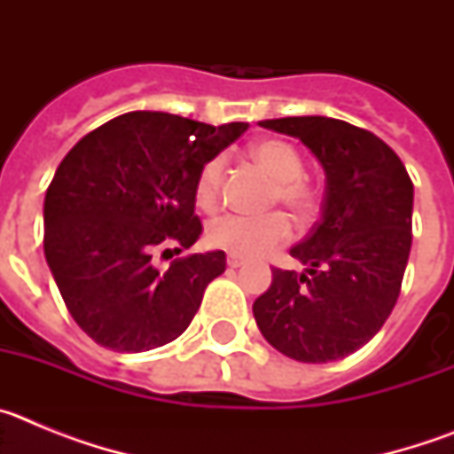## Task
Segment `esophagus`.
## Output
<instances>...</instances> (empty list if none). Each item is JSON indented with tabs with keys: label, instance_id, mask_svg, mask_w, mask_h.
<instances>
[{
	"label": "esophagus",
	"instance_id": "34e87169",
	"mask_svg": "<svg viewBox=\"0 0 454 454\" xmlns=\"http://www.w3.org/2000/svg\"><path fill=\"white\" fill-rule=\"evenodd\" d=\"M227 266H230V268L243 266V256H239V254H227Z\"/></svg>",
	"mask_w": 454,
	"mask_h": 454
}]
</instances>
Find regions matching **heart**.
Here are the masks:
<instances>
[{"instance_id": "heart-1", "label": "heart", "mask_w": 454, "mask_h": 454, "mask_svg": "<svg viewBox=\"0 0 454 454\" xmlns=\"http://www.w3.org/2000/svg\"><path fill=\"white\" fill-rule=\"evenodd\" d=\"M252 156L262 163L272 177L270 202L284 204L293 215L309 218L316 211V192L304 182V163L298 150L286 140H262L252 147ZM224 159L214 156L208 159L195 179V200L200 207L211 208L218 202L220 184H223ZM208 243L220 250H227L239 256H263L277 250L291 239V223L284 214H268L262 218H246V215H220L207 230Z\"/></svg>"}]
</instances>
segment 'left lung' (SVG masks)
Listing matches in <instances>:
<instances>
[{
	"label": "left lung",
	"instance_id": "8db88e82",
	"mask_svg": "<svg viewBox=\"0 0 454 454\" xmlns=\"http://www.w3.org/2000/svg\"><path fill=\"white\" fill-rule=\"evenodd\" d=\"M300 138L325 170L323 215L291 247L304 272L272 268L252 311L275 350L304 364L352 355L382 330L411 250L414 184L400 156L366 129L325 115L262 120Z\"/></svg>",
	"mask_w": 454,
	"mask_h": 454
}]
</instances>
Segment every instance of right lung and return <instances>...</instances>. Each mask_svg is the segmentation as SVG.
<instances>
[{"label":"right lung","mask_w":454,"mask_h":454,"mask_svg":"<svg viewBox=\"0 0 454 454\" xmlns=\"http://www.w3.org/2000/svg\"><path fill=\"white\" fill-rule=\"evenodd\" d=\"M246 129L134 111L83 136L56 168L45 259L67 311L95 343L145 352L191 325L204 288L224 272V252L182 256L166 270L152 256L170 245L179 254L200 239V168Z\"/></svg>","instance_id":"right-lung-1"}]
</instances>
